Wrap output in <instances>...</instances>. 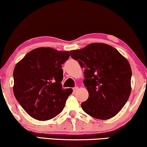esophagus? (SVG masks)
I'll list each match as a JSON object with an SVG mask.
<instances>
[{
	"instance_id": "obj_1",
	"label": "esophagus",
	"mask_w": 147,
	"mask_h": 147,
	"mask_svg": "<svg viewBox=\"0 0 147 147\" xmlns=\"http://www.w3.org/2000/svg\"><path fill=\"white\" fill-rule=\"evenodd\" d=\"M78 89H79V87H78V86H76V87H75V88H73V92H77Z\"/></svg>"
}]
</instances>
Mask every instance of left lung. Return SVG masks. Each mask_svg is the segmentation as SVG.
I'll use <instances>...</instances> for the list:
<instances>
[{
    "instance_id": "1",
    "label": "left lung",
    "mask_w": 147,
    "mask_h": 147,
    "mask_svg": "<svg viewBox=\"0 0 147 147\" xmlns=\"http://www.w3.org/2000/svg\"><path fill=\"white\" fill-rule=\"evenodd\" d=\"M70 56L84 69V84L89 95L81 104L84 112L103 120L115 116L131 95L132 72L128 60L102 43L71 50Z\"/></svg>"
}]
</instances>
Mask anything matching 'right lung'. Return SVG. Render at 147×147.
<instances>
[{
    "instance_id": "obj_1",
    "label": "right lung",
    "mask_w": 147,
    "mask_h": 147,
    "mask_svg": "<svg viewBox=\"0 0 147 147\" xmlns=\"http://www.w3.org/2000/svg\"><path fill=\"white\" fill-rule=\"evenodd\" d=\"M70 52L38 48L16 63L13 91L16 100L30 116L39 121L52 119L63 111L71 88L63 89L62 64Z\"/></svg>"
}]
</instances>
